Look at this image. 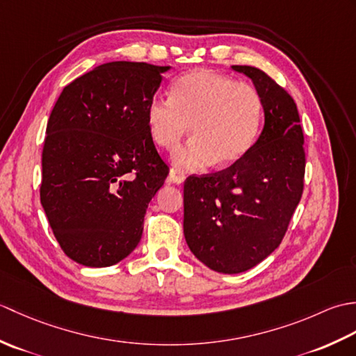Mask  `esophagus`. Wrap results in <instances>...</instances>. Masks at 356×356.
<instances>
[{"mask_svg":"<svg viewBox=\"0 0 356 356\" xmlns=\"http://www.w3.org/2000/svg\"><path fill=\"white\" fill-rule=\"evenodd\" d=\"M168 177L172 184L180 185V184H184V180H185V172L180 168H171Z\"/></svg>","mask_w":356,"mask_h":356,"instance_id":"esophagus-1","label":"esophagus"}]
</instances>
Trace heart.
<instances>
[{
	"label": "heart",
	"instance_id": "b5f03b06",
	"mask_svg": "<svg viewBox=\"0 0 356 356\" xmlns=\"http://www.w3.org/2000/svg\"><path fill=\"white\" fill-rule=\"evenodd\" d=\"M170 97L149 101L147 125L163 149L176 148L191 127L193 139L172 157L180 168L228 166L251 148L261 119V97L251 84L195 69L172 82Z\"/></svg>",
	"mask_w": 356,
	"mask_h": 356
}]
</instances>
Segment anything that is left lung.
<instances>
[{
  "label": "left lung",
  "mask_w": 356,
  "mask_h": 356,
  "mask_svg": "<svg viewBox=\"0 0 356 356\" xmlns=\"http://www.w3.org/2000/svg\"><path fill=\"white\" fill-rule=\"evenodd\" d=\"M261 97L264 127L229 168L193 176L184 185L188 246L209 269L240 274L282 243L305 188V136L292 96L251 65H232Z\"/></svg>",
  "instance_id": "1"
}]
</instances>
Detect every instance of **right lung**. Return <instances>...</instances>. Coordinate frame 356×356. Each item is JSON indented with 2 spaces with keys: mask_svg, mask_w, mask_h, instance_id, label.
<instances>
[{
  "mask_svg": "<svg viewBox=\"0 0 356 356\" xmlns=\"http://www.w3.org/2000/svg\"><path fill=\"white\" fill-rule=\"evenodd\" d=\"M168 65L116 61L65 86L42 148L41 205L67 257L107 268L138 246L170 168L147 125Z\"/></svg>",
  "mask_w": 356,
  "mask_h": 356,
  "instance_id": "obj_1",
  "label": "right lung"
}]
</instances>
